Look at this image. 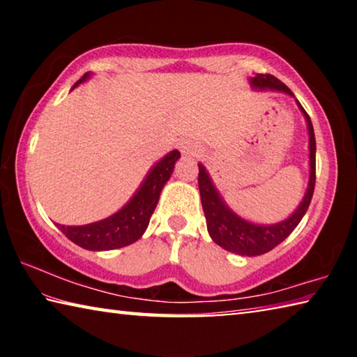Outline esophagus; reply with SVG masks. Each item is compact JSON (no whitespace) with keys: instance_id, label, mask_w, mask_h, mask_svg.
<instances>
[{"instance_id":"obj_1","label":"esophagus","mask_w":357,"mask_h":357,"mask_svg":"<svg viewBox=\"0 0 357 357\" xmlns=\"http://www.w3.org/2000/svg\"><path fill=\"white\" fill-rule=\"evenodd\" d=\"M178 146L181 149V153L185 154V155H197L198 151H200V149H198L197 144L190 142V140H181L178 143Z\"/></svg>"}]
</instances>
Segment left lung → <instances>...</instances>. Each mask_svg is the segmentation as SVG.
Returning a JSON list of instances; mask_svg holds the SVG:
<instances>
[{"instance_id":"left-lung-1","label":"left lung","mask_w":357,"mask_h":357,"mask_svg":"<svg viewBox=\"0 0 357 357\" xmlns=\"http://www.w3.org/2000/svg\"><path fill=\"white\" fill-rule=\"evenodd\" d=\"M250 88L257 91H279L285 93L294 98V94L289 91V88L285 86L279 78H275L269 74H255L249 78ZM301 113L304 114L307 130H309V184L304 197L291 214L287 219H283L277 223H255L244 219L239 214L228 206L217 190V187L213 183V178L209 176L202 162L198 164V187H200V197L206 217L208 233L211 239L217 245L228 252L236 253L243 257H257L263 253L273 250L274 247L279 245L282 241H285L293 229L299 225L302 217L305 215L307 209L313 197V189H315V154H317V142L315 132H313L312 121L309 114L302 108L298 99H294Z\"/></svg>"}]
</instances>
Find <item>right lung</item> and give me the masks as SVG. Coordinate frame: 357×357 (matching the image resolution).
<instances>
[{"instance_id": "1", "label": "right lung", "mask_w": 357, "mask_h": 357, "mask_svg": "<svg viewBox=\"0 0 357 357\" xmlns=\"http://www.w3.org/2000/svg\"><path fill=\"white\" fill-rule=\"evenodd\" d=\"M91 78V72H86L72 89ZM70 89V91H72ZM181 157L178 149H173L159 162L149 168L142 184L132 195L130 200L116 213L107 219L88 223V225H61L56 227L68 236L72 243L86 250H113L134 244L143 236L149 225V219L159 202L160 192L170 179L174 164Z\"/></svg>"}]
</instances>
